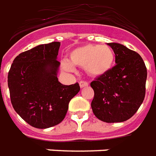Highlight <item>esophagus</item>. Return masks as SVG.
I'll list each match as a JSON object with an SVG mask.
<instances>
[{"label":"esophagus","instance_id":"esophagus-1","mask_svg":"<svg viewBox=\"0 0 156 156\" xmlns=\"http://www.w3.org/2000/svg\"><path fill=\"white\" fill-rule=\"evenodd\" d=\"M88 86V83L86 81H80V88H84V87H87Z\"/></svg>","mask_w":156,"mask_h":156}]
</instances>
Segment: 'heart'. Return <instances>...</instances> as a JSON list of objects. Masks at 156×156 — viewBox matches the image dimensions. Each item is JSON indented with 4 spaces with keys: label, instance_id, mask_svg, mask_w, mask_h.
Instances as JSON below:
<instances>
[{
    "label": "heart",
    "instance_id": "obj_1",
    "mask_svg": "<svg viewBox=\"0 0 156 156\" xmlns=\"http://www.w3.org/2000/svg\"><path fill=\"white\" fill-rule=\"evenodd\" d=\"M70 62L64 61L63 69L74 72V66L84 68L92 76H100L109 72L115 59L113 50L108 45L86 44L76 47L70 52Z\"/></svg>",
    "mask_w": 156,
    "mask_h": 156
}]
</instances>
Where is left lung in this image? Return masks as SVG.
<instances>
[{
  "mask_svg": "<svg viewBox=\"0 0 156 156\" xmlns=\"http://www.w3.org/2000/svg\"><path fill=\"white\" fill-rule=\"evenodd\" d=\"M115 54L114 67L91 82L94 115L108 123L131 118L143 103L146 93L147 68L137 52L116 43H108Z\"/></svg>",
  "mask_w": 156,
  "mask_h": 156,
  "instance_id": "1",
  "label": "left lung"
}]
</instances>
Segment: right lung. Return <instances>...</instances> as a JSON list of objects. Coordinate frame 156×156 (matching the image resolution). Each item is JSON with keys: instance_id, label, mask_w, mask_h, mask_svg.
<instances>
[{"instance_id": "obj_1", "label": "right lung", "mask_w": 156, "mask_h": 156, "mask_svg": "<svg viewBox=\"0 0 156 156\" xmlns=\"http://www.w3.org/2000/svg\"><path fill=\"white\" fill-rule=\"evenodd\" d=\"M59 47V42H52L22 52L14 58L9 72L13 109L25 122L38 129L60 123L71 99L80 89L78 83L64 85L58 82Z\"/></svg>"}]
</instances>
